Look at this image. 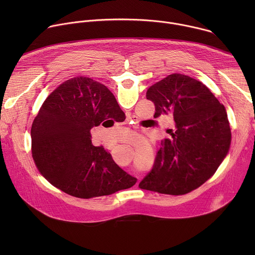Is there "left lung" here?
Segmentation results:
<instances>
[{
	"label": "left lung",
	"mask_w": 255,
	"mask_h": 255,
	"mask_svg": "<svg viewBox=\"0 0 255 255\" xmlns=\"http://www.w3.org/2000/svg\"><path fill=\"white\" fill-rule=\"evenodd\" d=\"M157 118L171 113L175 131L164 139L151 171L139 188L159 194H188L207 181L226 157L231 131L225 107L201 82L169 75L146 92Z\"/></svg>",
	"instance_id": "1"
}]
</instances>
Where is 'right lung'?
<instances>
[{
  "instance_id": "right-lung-1",
  "label": "right lung",
  "mask_w": 255,
  "mask_h": 255,
  "mask_svg": "<svg viewBox=\"0 0 255 255\" xmlns=\"http://www.w3.org/2000/svg\"><path fill=\"white\" fill-rule=\"evenodd\" d=\"M108 119L119 122L125 114L109 89L90 78L68 80L47 97L33 121L31 139L34 162L52 186L90 199L136 184L103 146L92 144L91 129Z\"/></svg>"
}]
</instances>
